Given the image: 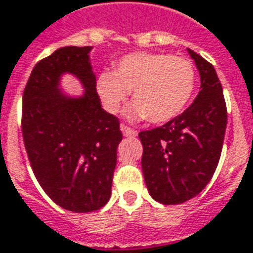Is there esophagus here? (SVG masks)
I'll return each instance as SVG.
<instances>
[{"mask_svg":"<svg viewBox=\"0 0 253 253\" xmlns=\"http://www.w3.org/2000/svg\"><path fill=\"white\" fill-rule=\"evenodd\" d=\"M120 130H122V133H123L125 137H135V135H137V131H135V130L130 128V127L125 126V125H122V126H120Z\"/></svg>","mask_w":253,"mask_h":253,"instance_id":"esophagus-1","label":"esophagus"}]
</instances>
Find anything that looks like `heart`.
Instances as JSON below:
<instances>
[{"label": "heart", "mask_w": 253, "mask_h": 253, "mask_svg": "<svg viewBox=\"0 0 253 253\" xmlns=\"http://www.w3.org/2000/svg\"><path fill=\"white\" fill-rule=\"evenodd\" d=\"M197 83V72L187 58L163 52H133L118 61L113 72L97 79L98 95L108 112L119 111L133 90L134 102L127 108L133 120L166 123L187 108Z\"/></svg>", "instance_id": "obj_1"}]
</instances>
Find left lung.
<instances>
[{
  "mask_svg": "<svg viewBox=\"0 0 253 253\" xmlns=\"http://www.w3.org/2000/svg\"><path fill=\"white\" fill-rule=\"evenodd\" d=\"M201 77L188 109L166 125L138 134L142 173L149 195L163 205L194 198L211 181L220 159L227 109L216 70L187 48Z\"/></svg>",
  "mask_w": 253,
  "mask_h": 253,
  "instance_id": "left-lung-1",
  "label": "left lung"
}]
</instances>
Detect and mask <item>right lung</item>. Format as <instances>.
Segmentation results:
<instances>
[{
	"label": "right lung",
	"mask_w": 253,
	"mask_h": 253,
	"mask_svg": "<svg viewBox=\"0 0 253 253\" xmlns=\"http://www.w3.org/2000/svg\"><path fill=\"white\" fill-rule=\"evenodd\" d=\"M92 47H62L34 68L23 92L22 133L27 156L49 198L66 211H98L109 201L119 120L101 108L91 65ZM70 74L84 91L70 94Z\"/></svg>",
	"instance_id": "1"
}]
</instances>
